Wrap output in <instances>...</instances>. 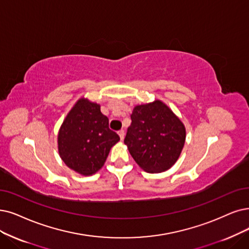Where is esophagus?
<instances>
[{"mask_svg":"<svg viewBox=\"0 0 249 249\" xmlns=\"http://www.w3.org/2000/svg\"><path fill=\"white\" fill-rule=\"evenodd\" d=\"M118 135H119V137H121V140H124V130L118 131Z\"/></svg>","mask_w":249,"mask_h":249,"instance_id":"1","label":"esophagus"}]
</instances>
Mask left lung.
I'll return each instance as SVG.
<instances>
[{
    "label": "left lung",
    "instance_id": "8db88e82",
    "mask_svg": "<svg viewBox=\"0 0 249 249\" xmlns=\"http://www.w3.org/2000/svg\"><path fill=\"white\" fill-rule=\"evenodd\" d=\"M124 144L147 173H162L180 156L186 139L183 123L160 100L137 105L131 115Z\"/></svg>",
    "mask_w": 249,
    "mask_h": 249
}]
</instances>
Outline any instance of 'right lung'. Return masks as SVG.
Returning a JSON list of instances; mask_svg holds the SVG:
<instances>
[{
  "mask_svg": "<svg viewBox=\"0 0 249 249\" xmlns=\"http://www.w3.org/2000/svg\"><path fill=\"white\" fill-rule=\"evenodd\" d=\"M119 136L109 128L100 105L81 98L68 112L58 134V151L64 163L83 176L104 165Z\"/></svg>",
  "mask_w": 249,
  "mask_h": 249,
  "instance_id": "add662e5",
  "label": "right lung"
}]
</instances>
